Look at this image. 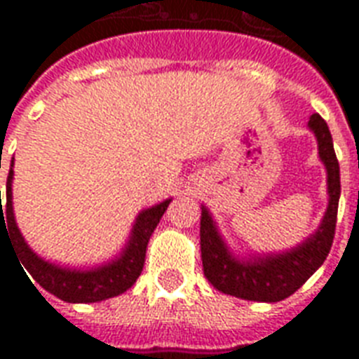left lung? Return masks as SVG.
<instances>
[{
  "label": "left lung",
  "instance_id": "1",
  "mask_svg": "<svg viewBox=\"0 0 359 359\" xmlns=\"http://www.w3.org/2000/svg\"><path fill=\"white\" fill-rule=\"evenodd\" d=\"M309 128L316 133L319 157L327 167L329 208L323 223L311 238L292 252L257 257L254 262H238L229 254L210 213L203 208L200 221L203 275L219 292L231 294L242 300L280 302L296 292L329 256L334 238L340 198L339 159L332 148V136L325 118L313 113L309 118Z\"/></svg>",
  "mask_w": 359,
  "mask_h": 359
}]
</instances>
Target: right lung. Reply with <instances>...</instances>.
<instances>
[{
	"label": "right lung",
	"mask_w": 359,
	"mask_h": 359,
	"mask_svg": "<svg viewBox=\"0 0 359 359\" xmlns=\"http://www.w3.org/2000/svg\"><path fill=\"white\" fill-rule=\"evenodd\" d=\"M11 180L13 161L9 177H7L5 203H1L0 196V234L1 231L7 233L13 242V248L17 250V256H19L22 267L42 288H46L48 292L57 296L61 300L71 302V304H90V302H102L118 296L136 283V278L140 277L142 269H144L149 236L156 231L157 223L171 200H165L159 205L142 211L136 219L133 238L118 259L92 271H69L43 262L42 257L36 256L27 246L22 234L17 229L15 217H13Z\"/></svg>",
	"instance_id": "obj_1"
}]
</instances>
